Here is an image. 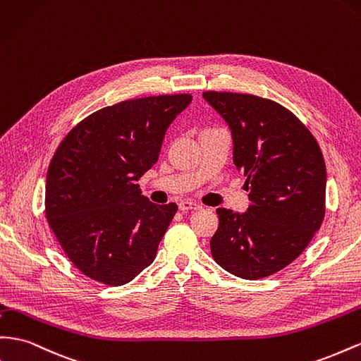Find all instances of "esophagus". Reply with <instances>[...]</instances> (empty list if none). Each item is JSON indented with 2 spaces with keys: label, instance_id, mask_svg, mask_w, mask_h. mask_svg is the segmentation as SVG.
I'll use <instances>...</instances> for the list:
<instances>
[{
  "label": "esophagus",
  "instance_id": "esophagus-1",
  "mask_svg": "<svg viewBox=\"0 0 361 361\" xmlns=\"http://www.w3.org/2000/svg\"><path fill=\"white\" fill-rule=\"evenodd\" d=\"M202 207L199 203L192 202V200H182L179 202V209L180 211H196V209H200Z\"/></svg>",
  "mask_w": 361,
  "mask_h": 361
}]
</instances>
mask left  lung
I'll return each instance as SVG.
<instances>
[{"label": "left lung", "instance_id": "8db88e82", "mask_svg": "<svg viewBox=\"0 0 361 361\" xmlns=\"http://www.w3.org/2000/svg\"><path fill=\"white\" fill-rule=\"evenodd\" d=\"M203 99L229 126L233 164L252 202L243 214L217 208L212 258L243 279L270 276L295 261L322 225L324 154L298 116L276 102L216 91Z\"/></svg>", "mask_w": 361, "mask_h": 361}]
</instances>
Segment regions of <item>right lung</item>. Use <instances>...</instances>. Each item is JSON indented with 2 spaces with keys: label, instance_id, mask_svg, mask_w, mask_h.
<instances>
[{
  "label": "right lung",
  "instance_id": "right-lung-1",
  "mask_svg": "<svg viewBox=\"0 0 361 361\" xmlns=\"http://www.w3.org/2000/svg\"><path fill=\"white\" fill-rule=\"evenodd\" d=\"M190 94L133 99L86 116L57 147L47 173L45 217L83 275L124 286L149 267L178 211L154 204L140 180L159 158Z\"/></svg>",
  "mask_w": 361,
  "mask_h": 361
}]
</instances>
